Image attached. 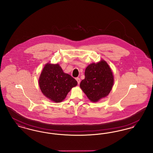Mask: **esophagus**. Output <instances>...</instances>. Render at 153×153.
<instances>
[{"mask_svg":"<svg viewBox=\"0 0 153 153\" xmlns=\"http://www.w3.org/2000/svg\"><path fill=\"white\" fill-rule=\"evenodd\" d=\"M76 81H77V83H78V84H79L80 82V78H79V77H77L76 79Z\"/></svg>","mask_w":153,"mask_h":153,"instance_id":"obj_1","label":"esophagus"}]
</instances>
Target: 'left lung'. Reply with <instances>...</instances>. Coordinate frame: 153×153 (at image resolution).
<instances>
[{
  "label": "left lung",
  "mask_w": 153,
  "mask_h": 153,
  "mask_svg": "<svg viewBox=\"0 0 153 153\" xmlns=\"http://www.w3.org/2000/svg\"><path fill=\"white\" fill-rule=\"evenodd\" d=\"M113 84L112 72L107 63L102 60L88 66L80 86L91 102H96L109 94Z\"/></svg>",
  "instance_id": "obj_1"
}]
</instances>
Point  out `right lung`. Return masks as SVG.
I'll list each match as a JSON object with an SVG mask.
<instances>
[{"mask_svg":"<svg viewBox=\"0 0 153 153\" xmlns=\"http://www.w3.org/2000/svg\"><path fill=\"white\" fill-rule=\"evenodd\" d=\"M77 84V81L71 75L64 73L58 64L46 65L39 79V85L43 94L56 102H62Z\"/></svg>","mask_w":153,"mask_h":153,"instance_id":"right-lung-1","label":"right lung"}]
</instances>
